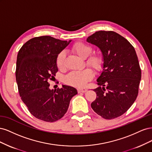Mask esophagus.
I'll use <instances>...</instances> for the list:
<instances>
[{
    "label": "esophagus",
    "mask_w": 152,
    "mask_h": 152,
    "mask_svg": "<svg viewBox=\"0 0 152 152\" xmlns=\"http://www.w3.org/2000/svg\"><path fill=\"white\" fill-rule=\"evenodd\" d=\"M77 91L79 93H85V92H86L87 91V89H85V88H79L77 89Z\"/></svg>",
    "instance_id": "34e87169"
}]
</instances>
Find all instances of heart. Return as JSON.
Returning <instances> with one entry per match:
<instances>
[{
    "mask_svg": "<svg viewBox=\"0 0 152 152\" xmlns=\"http://www.w3.org/2000/svg\"><path fill=\"white\" fill-rule=\"evenodd\" d=\"M72 50L82 59H86V65L92 68L96 72H99L102 70L104 59L102 54H93L90 55L93 51V48L90 45L84 42H77L73 45ZM65 59V53L64 51L59 53L56 59V64L58 68L63 69L64 68ZM93 77V72L90 69H85L80 72H72L64 78V82L65 84L75 87L84 86L87 82L91 80Z\"/></svg>",
    "mask_w": 152,
    "mask_h": 152,
    "instance_id": "heart-1",
    "label": "heart"
}]
</instances>
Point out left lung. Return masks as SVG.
<instances>
[{
    "mask_svg": "<svg viewBox=\"0 0 152 152\" xmlns=\"http://www.w3.org/2000/svg\"><path fill=\"white\" fill-rule=\"evenodd\" d=\"M88 42L98 47L104 64L93 91L96 98L91 108L105 119H113L126 113L138 94L141 71L134 47L113 31H98L88 37Z\"/></svg>",
    "mask_w": 152,
    "mask_h": 152,
    "instance_id": "obj_1",
    "label": "left lung"
}]
</instances>
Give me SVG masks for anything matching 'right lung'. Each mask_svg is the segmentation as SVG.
Instances as JSON below:
<instances>
[{
    "instance_id": "1",
    "label": "right lung",
    "mask_w": 152,
    "mask_h": 152,
    "mask_svg": "<svg viewBox=\"0 0 152 152\" xmlns=\"http://www.w3.org/2000/svg\"><path fill=\"white\" fill-rule=\"evenodd\" d=\"M72 40L50 36L31 39L21 48L17 56L16 79L20 96L31 115L43 121L59 120L67 112L70 102L77 94L74 87L49 89V80L58 72V54Z\"/></svg>"
}]
</instances>
